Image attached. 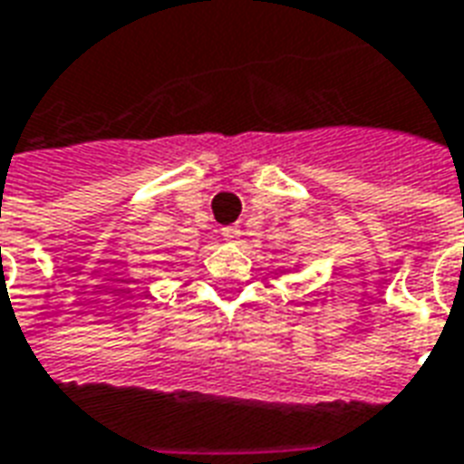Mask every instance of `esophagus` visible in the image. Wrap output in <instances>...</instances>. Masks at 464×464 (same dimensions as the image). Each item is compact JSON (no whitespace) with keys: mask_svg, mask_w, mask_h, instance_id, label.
<instances>
[{"mask_svg":"<svg viewBox=\"0 0 464 464\" xmlns=\"http://www.w3.org/2000/svg\"><path fill=\"white\" fill-rule=\"evenodd\" d=\"M221 236H223V241L236 243L238 238H241V228H238V226H226V228H221Z\"/></svg>","mask_w":464,"mask_h":464,"instance_id":"obj_1","label":"esophagus"}]
</instances>
